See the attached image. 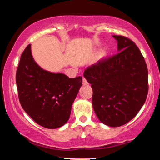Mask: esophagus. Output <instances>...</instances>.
<instances>
[{
	"mask_svg": "<svg viewBox=\"0 0 160 160\" xmlns=\"http://www.w3.org/2000/svg\"><path fill=\"white\" fill-rule=\"evenodd\" d=\"M82 83H83V85H88V81H87V80H86L85 78H84V77H83V78H82Z\"/></svg>",
	"mask_w": 160,
	"mask_h": 160,
	"instance_id": "esophagus-1",
	"label": "esophagus"
}]
</instances>
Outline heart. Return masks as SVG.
Masks as SVG:
<instances>
[{
	"instance_id": "obj_1",
	"label": "heart",
	"mask_w": 160,
	"mask_h": 160,
	"mask_svg": "<svg viewBox=\"0 0 160 160\" xmlns=\"http://www.w3.org/2000/svg\"><path fill=\"white\" fill-rule=\"evenodd\" d=\"M102 56H104V52L102 53Z\"/></svg>"
}]
</instances>
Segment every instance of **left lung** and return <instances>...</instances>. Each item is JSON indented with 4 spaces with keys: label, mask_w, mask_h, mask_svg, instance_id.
I'll list each match as a JSON object with an SVG mask.
<instances>
[{
    "label": "left lung",
    "mask_w": 160,
    "mask_h": 160,
    "mask_svg": "<svg viewBox=\"0 0 160 160\" xmlns=\"http://www.w3.org/2000/svg\"><path fill=\"white\" fill-rule=\"evenodd\" d=\"M119 52L87 68L84 76L92 88L93 108L99 121L118 127L132 120L145 102L148 71L145 58L128 37L113 35Z\"/></svg>",
    "instance_id": "8db88e82"
}]
</instances>
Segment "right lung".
<instances>
[{
  "label": "right lung",
  "mask_w": 160,
  "mask_h": 160,
  "mask_svg": "<svg viewBox=\"0 0 160 160\" xmlns=\"http://www.w3.org/2000/svg\"><path fill=\"white\" fill-rule=\"evenodd\" d=\"M16 83L25 112L39 125L54 129L68 121L82 78H70L43 70L34 61L29 44L21 55Z\"/></svg>",
  "instance_id": "obj_1"
}]
</instances>
